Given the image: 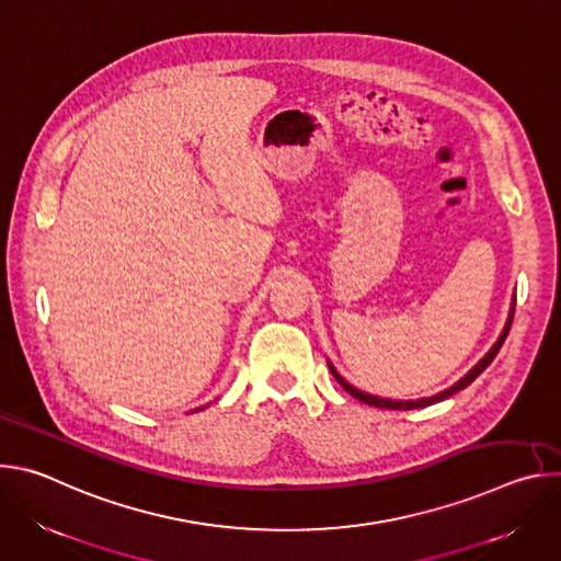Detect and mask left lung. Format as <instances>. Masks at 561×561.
Wrapping results in <instances>:
<instances>
[{"mask_svg": "<svg viewBox=\"0 0 561 561\" xmlns=\"http://www.w3.org/2000/svg\"><path fill=\"white\" fill-rule=\"evenodd\" d=\"M513 314H515V297H513V304H511V312H508V319H506V324H504V331H502V335L497 337V342L491 346V351L479 359L459 381H455L450 388H446V390H442V392H437V394H433V397H422V399H407V402H402V399H388V397H377V394H368V392H364V390H359V388H355V386H351L340 373H337V368L329 362V368H331V373H333V377L342 383V388L346 390V392H351L355 399H359V402H364V404H368V407H375V409H390V411H413V409H424V407H431V404H437V402H444V399H448L450 394H455V392H459V390H463L468 383H472L479 375H482L489 366H491V362L495 359V355L500 353V348H502V344H504V340H506V335H508V331H511V324H513Z\"/></svg>", "mask_w": 561, "mask_h": 561, "instance_id": "8db88e82", "label": "left lung"}]
</instances>
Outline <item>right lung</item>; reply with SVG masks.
Instances as JSON below:
<instances>
[{"label":"right lung","instance_id":"1","mask_svg":"<svg viewBox=\"0 0 561 561\" xmlns=\"http://www.w3.org/2000/svg\"><path fill=\"white\" fill-rule=\"evenodd\" d=\"M197 411H202V409H197Z\"/></svg>","mask_w":561,"mask_h":561}]
</instances>
